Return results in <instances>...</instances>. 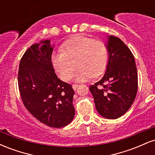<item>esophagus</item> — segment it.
Listing matches in <instances>:
<instances>
[{
  "instance_id": "34e87169",
  "label": "esophagus",
  "mask_w": 155,
  "mask_h": 155,
  "mask_svg": "<svg viewBox=\"0 0 155 155\" xmlns=\"http://www.w3.org/2000/svg\"><path fill=\"white\" fill-rule=\"evenodd\" d=\"M78 87H79V84H74L72 85V87H73V89H74V90H76V88H77Z\"/></svg>"
}]
</instances>
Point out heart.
I'll list each match as a JSON object with an SVG mask.
<instances>
[{
	"label": "heart",
	"instance_id": "b5f03b06",
	"mask_svg": "<svg viewBox=\"0 0 155 155\" xmlns=\"http://www.w3.org/2000/svg\"><path fill=\"white\" fill-rule=\"evenodd\" d=\"M108 51L106 45L101 41L85 36H76L61 46V51L51 54V60L54 70L64 81L72 77L75 63L79 67L75 79L86 81L101 75L108 63Z\"/></svg>",
	"mask_w": 155,
	"mask_h": 155
}]
</instances>
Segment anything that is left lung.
Here are the masks:
<instances>
[{
  "label": "left lung",
  "mask_w": 155,
  "mask_h": 155,
  "mask_svg": "<svg viewBox=\"0 0 155 155\" xmlns=\"http://www.w3.org/2000/svg\"><path fill=\"white\" fill-rule=\"evenodd\" d=\"M108 62L100 81L90 87L95 108L102 117L114 120L124 114L138 90V73L134 56L121 39L109 35Z\"/></svg>",
  "instance_id": "1"
}]
</instances>
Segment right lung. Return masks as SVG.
Here are the masks:
<instances>
[{
  "instance_id": "1",
  "label": "right lung",
  "mask_w": 155,
  "mask_h": 155,
  "mask_svg": "<svg viewBox=\"0 0 155 155\" xmlns=\"http://www.w3.org/2000/svg\"><path fill=\"white\" fill-rule=\"evenodd\" d=\"M50 41L32 45L23 54L18 71V86L23 104L41 122L51 127H63L75 115L72 86L54 73Z\"/></svg>"
}]
</instances>
